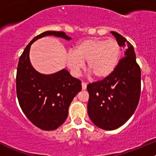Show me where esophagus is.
Returning <instances> with one entry per match:
<instances>
[{
	"instance_id": "1",
	"label": "esophagus",
	"mask_w": 156,
	"mask_h": 156,
	"mask_svg": "<svg viewBox=\"0 0 156 156\" xmlns=\"http://www.w3.org/2000/svg\"><path fill=\"white\" fill-rule=\"evenodd\" d=\"M87 83L84 82V81H83V82L81 83V87H82V90H86V88H87Z\"/></svg>"
}]
</instances>
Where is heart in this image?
I'll use <instances>...</instances> for the list:
<instances>
[{
	"instance_id": "b5f03b06",
	"label": "heart",
	"mask_w": 156,
	"mask_h": 156,
	"mask_svg": "<svg viewBox=\"0 0 156 156\" xmlns=\"http://www.w3.org/2000/svg\"><path fill=\"white\" fill-rule=\"evenodd\" d=\"M121 53L120 45L115 39H85L69 52L67 66L77 75L87 62L88 72L94 78H104L115 69Z\"/></svg>"
}]
</instances>
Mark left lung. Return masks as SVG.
<instances>
[{"mask_svg": "<svg viewBox=\"0 0 156 156\" xmlns=\"http://www.w3.org/2000/svg\"><path fill=\"white\" fill-rule=\"evenodd\" d=\"M121 47L126 49L112 74L89 84L87 113L93 123L103 130L123 125L134 112L140 97L141 71L133 45L116 31H111Z\"/></svg>", "mask_w": 156, "mask_h": 156, "instance_id": "obj_1", "label": "left lung"}]
</instances>
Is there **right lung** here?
Segmentation results:
<instances>
[{
    "instance_id": "add662e5",
    "label": "right lung",
    "mask_w": 156,
    "mask_h": 156,
    "mask_svg": "<svg viewBox=\"0 0 156 156\" xmlns=\"http://www.w3.org/2000/svg\"><path fill=\"white\" fill-rule=\"evenodd\" d=\"M47 35L71 40L63 31H48L33 38L19 60L16 72V94L26 117L44 130H56L64 123L74 97L81 90V81L66 69L52 75L37 72L31 66L29 50L31 44Z\"/></svg>"
}]
</instances>
